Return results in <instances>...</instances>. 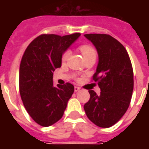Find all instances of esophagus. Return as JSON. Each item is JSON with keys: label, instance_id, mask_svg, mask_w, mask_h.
Returning a JSON list of instances; mask_svg holds the SVG:
<instances>
[{"label": "esophagus", "instance_id": "1", "mask_svg": "<svg viewBox=\"0 0 149 149\" xmlns=\"http://www.w3.org/2000/svg\"><path fill=\"white\" fill-rule=\"evenodd\" d=\"M80 89H81V88L80 87H77V86H75L74 87L75 92H78V91H80Z\"/></svg>", "mask_w": 149, "mask_h": 149}]
</instances>
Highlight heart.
Instances as JSON below:
<instances>
[{
    "instance_id": "b5f03b06",
    "label": "heart",
    "mask_w": 149,
    "mask_h": 149,
    "mask_svg": "<svg viewBox=\"0 0 149 149\" xmlns=\"http://www.w3.org/2000/svg\"><path fill=\"white\" fill-rule=\"evenodd\" d=\"M80 50H81V53H82L84 58L88 57V56H89L96 55V51H95V49H94L92 46L88 45H81V47H80ZM69 55H70V51H69V50H66V51L63 53V55H62V61H67Z\"/></svg>"
}]
</instances>
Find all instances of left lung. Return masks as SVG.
Returning <instances> with one entry per match:
<instances>
[{"label":"left lung","instance_id":"obj_1","mask_svg":"<svg viewBox=\"0 0 149 149\" xmlns=\"http://www.w3.org/2000/svg\"><path fill=\"white\" fill-rule=\"evenodd\" d=\"M98 53V64L93 79L100 94L89 90L90 99L84 104L88 118L100 128H109L124 116L133 91V71L124 46L107 34L84 35Z\"/></svg>","mask_w":149,"mask_h":149}]
</instances>
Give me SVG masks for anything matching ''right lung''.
I'll use <instances>...</instances> for the list:
<instances>
[{
	"mask_svg": "<svg viewBox=\"0 0 149 149\" xmlns=\"http://www.w3.org/2000/svg\"><path fill=\"white\" fill-rule=\"evenodd\" d=\"M81 33L66 36L43 34L29 45L20 65L19 87L25 109L33 120L49 127L61 119L74 92L70 83L52 82L53 72L61 68L63 53Z\"/></svg>",
	"mask_w": 149,
	"mask_h": 149,
	"instance_id": "right-lung-1",
	"label": "right lung"
}]
</instances>
